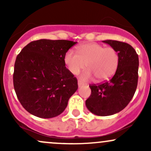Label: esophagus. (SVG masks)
<instances>
[{
    "mask_svg": "<svg viewBox=\"0 0 151 151\" xmlns=\"http://www.w3.org/2000/svg\"><path fill=\"white\" fill-rule=\"evenodd\" d=\"M83 83L81 82V81H78V86H79V87H80V86H81L83 85Z\"/></svg>",
    "mask_w": 151,
    "mask_h": 151,
    "instance_id": "1",
    "label": "esophagus"
}]
</instances>
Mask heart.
Returning a JSON list of instances; mask_svg holds the SVG:
<instances>
[{"label": "heart", "mask_w": 151, "mask_h": 151, "mask_svg": "<svg viewBox=\"0 0 151 151\" xmlns=\"http://www.w3.org/2000/svg\"><path fill=\"white\" fill-rule=\"evenodd\" d=\"M78 54L70 50L65 53L64 62L67 70L74 75L85 68L87 70L80 75L82 81L93 78L101 81L109 79L115 74L119 63L118 52L112 47H105L98 43H84L77 47Z\"/></svg>", "instance_id": "b5f03b06"}]
</instances>
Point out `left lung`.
Listing matches in <instances>:
<instances>
[{"mask_svg": "<svg viewBox=\"0 0 151 151\" xmlns=\"http://www.w3.org/2000/svg\"><path fill=\"white\" fill-rule=\"evenodd\" d=\"M103 42L118 52L119 66L110 80L89 85L91 93L86 106L95 115L106 116L119 113L132 99L138 84L139 61L136 50L128 43L111 40Z\"/></svg>", "mask_w": 151, "mask_h": 151, "instance_id": "1", "label": "left lung"}]
</instances>
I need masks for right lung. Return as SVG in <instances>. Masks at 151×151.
<instances>
[{
	"mask_svg": "<svg viewBox=\"0 0 151 151\" xmlns=\"http://www.w3.org/2000/svg\"><path fill=\"white\" fill-rule=\"evenodd\" d=\"M76 43L38 40L27 44L17 56L13 85L19 101L30 114L50 119L65 111L78 84L66 68L64 57Z\"/></svg>",
	"mask_w": 151,
	"mask_h": 151,
	"instance_id": "1",
	"label": "right lung"
}]
</instances>
